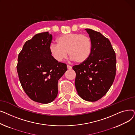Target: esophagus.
Listing matches in <instances>:
<instances>
[{
	"label": "esophagus",
	"mask_w": 135,
	"mask_h": 135,
	"mask_svg": "<svg viewBox=\"0 0 135 135\" xmlns=\"http://www.w3.org/2000/svg\"><path fill=\"white\" fill-rule=\"evenodd\" d=\"M72 68V66L67 65V69H71Z\"/></svg>",
	"instance_id": "obj_1"
}]
</instances>
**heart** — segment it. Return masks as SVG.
<instances>
[{
  "label": "heart",
  "mask_w": 135,
  "mask_h": 135,
  "mask_svg": "<svg viewBox=\"0 0 135 135\" xmlns=\"http://www.w3.org/2000/svg\"><path fill=\"white\" fill-rule=\"evenodd\" d=\"M57 44L52 43L49 51L52 57L57 61L62 62L68 55L70 60L78 63L86 61L91 52L92 42L88 35L78 33L61 35L56 39Z\"/></svg>",
  "instance_id": "obj_1"
}]
</instances>
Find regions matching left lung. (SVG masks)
<instances>
[{
    "instance_id": "left-lung-1",
    "label": "left lung",
    "mask_w": 135,
    "mask_h": 135,
    "mask_svg": "<svg viewBox=\"0 0 135 135\" xmlns=\"http://www.w3.org/2000/svg\"><path fill=\"white\" fill-rule=\"evenodd\" d=\"M85 30L91 40V52L86 61L73 67L75 86L83 100L95 102L106 94L114 81L116 56L108 39L98 32Z\"/></svg>"
}]
</instances>
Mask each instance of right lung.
<instances>
[{
  "label": "right lung",
  "instance_id": "obj_1",
  "mask_svg": "<svg viewBox=\"0 0 135 135\" xmlns=\"http://www.w3.org/2000/svg\"><path fill=\"white\" fill-rule=\"evenodd\" d=\"M49 32L35 34L27 41L18 54L17 73L21 86L31 100L47 104L58 94V81L67 71L66 64L56 61L49 46Z\"/></svg>",
  "mask_w": 135,
  "mask_h": 135
}]
</instances>
